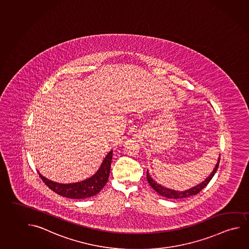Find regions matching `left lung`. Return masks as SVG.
Listing matches in <instances>:
<instances>
[{"label":"left lung","instance_id":"8db88e82","mask_svg":"<svg viewBox=\"0 0 249 249\" xmlns=\"http://www.w3.org/2000/svg\"><path fill=\"white\" fill-rule=\"evenodd\" d=\"M219 160H220V157L219 158V160H218V163H217L216 166H215L214 170H213V173L209 175V177L205 179V181H203L202 183H200L199 185H197V186H194V187L191 188V189L184 191V192H178V191H174V190L168 189V188H165V187L161 186V185L157 184L156 182L154 181L152 178H151V176L149 175L148 171L147 173H146V178H147L149 185L152 186V188L155 190L158 194H160L161 196H163V197H165V198H174V199L187 198V197H190V196L198 194L204 187L207 186V184L210 182L213 177L214 176L215 173H216L217 170H218Z\"/></svg>","mask_w":249,"mask_h":249}]
</instances>
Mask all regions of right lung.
I'll return each instance as SVG.
<instances>
[{
    "instance_id": "right-lung-1",
    "label": "right lung",
    "mask_w": 249,
    "mask_h": 249,
    "mask_svg": "<svg viewBox=\"0 0 249 249\" xmlns=\"http://www.w3.org/2000/svg\"><path fill=\"white\" fill-rule=\"evenodd\" d=\"M112 160V151H110L103 161L100 168L92 177L84 181L73 184H59L47 179L39 173L43 183L55 194L70 198H85L98 194L106 186L110 175V164Z\"/></svg>"
}]
</instances>
